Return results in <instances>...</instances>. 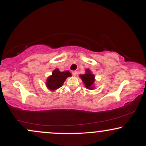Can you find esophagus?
Wrapping results in <instances>:
<instances>
[{
    "label": "esophagus",
    "mask_w": 146,
    "mask_h": 146,
    "mask_svg": "<svg viewBox=\"0 0 146 146\" xmlns=\"http://www.w3.org/2000/svg\"><path fill=\"white\" fill-rule=\"evenodd\" d=\"M72 74H73V76H76L77 75V71H73L72 72Z\"/></svg>",
    "instance_id": "1"
}]
</instances>
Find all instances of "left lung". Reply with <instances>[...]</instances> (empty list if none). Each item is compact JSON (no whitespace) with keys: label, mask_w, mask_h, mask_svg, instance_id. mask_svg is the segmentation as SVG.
<instances>
[{"label":"left lung","mask_w":146,"mask_h":146,"mask_svg":"<svg viewBox=\"0 0 146 146\" xmlns=\"http://www.w3.org/2000/svg\"><path fill=\"white\" fill-rule=\"evenodd\" d=\"M80 77L84 84L85 86L88 89L93 88V84L95 82V75L92 74L91 71L89 69L86 70V73L83 75H80Z\"/></svg>","instance_id":"obj_1"}]
</instances>
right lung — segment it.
Returning <instances> with one entry per match:
<instances>
[{"label": "right lung", "instance_id": "add662e5", "mask_svg": "<svg viewBox=\"0 0 146 146\" xmlns=\"http://www.w3.org/2000/svg\"><path fill=\"white\" fill-rule=\"evenodd\" d=\"M70 76H71V73L68 71L60 72L58 68H56L46 80V86L51 90L58 89L62 86L66 79Z\"/></svg>", "mask_w": 146, "mask_h": 146}]
</instances>
